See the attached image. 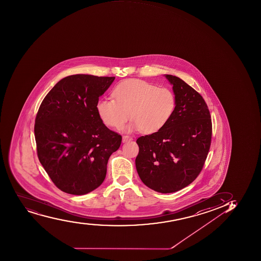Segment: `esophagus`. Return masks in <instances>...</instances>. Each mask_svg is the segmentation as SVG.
Listing matches in <instances>:
<instances>
[{
    "instance_id": "esophagus-1",
    "label": "esophagus",
    "mask_w": 261,
    "mask_h": 261,
    "mask_svg": "<svg viewBox=\"0 0 261 261\" xmlns=\"http://www.w3.org/2000/svg\"><path fill=\"white\" fill-rule=\"evenodd\" d=\"M132 137H130V136H127V135H124L122 136V142H127V141H131L132 140Z\"/></svg>"
}]
</instances>
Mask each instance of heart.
<instances>
[{"label":"heart","instance_id":"b5f03b06","mask_svg":"<svg viewBox=\"0 0 261 261\" xmlns=\"http://www.w3.org/2000/svg\"><path fill=\"white\" fill-rule=\"evenodd\" d=\"M113 99L101 98L96 109L103 124L120 129L133 121L126 131L140 129L144 134L158 132L168 124L175 109L176 98L169 88H158L145 81H125L112 92Z\"/></svg>","mask_w":261,"mask_h":261}]
</instances>
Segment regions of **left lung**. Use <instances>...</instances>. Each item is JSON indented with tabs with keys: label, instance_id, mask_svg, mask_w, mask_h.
Here are the masks:
<instances>
[{
	"label": "left lung",
	"instance_id": "8db88e82",
	"mask_svg": "<svg viewBox=\"0 0 261 261\" xmlns=\"http://www.w3.org/2000/svg\"><path fill=\"white\" fill-rule=\"evenodd\" d=\"M176 98L163 128L141 136L135 165L145 186L172 193L192 183L203 168L211 145L212 120L206 102L180 78L165 75Z\"/></svg>",
	"mask_w": 261,
	"mask_h": 261
}]
</instances>
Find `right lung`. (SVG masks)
I'll return each instance as SVG.
<instances>
[{
    "mask_svg": "<svg viewBox=\"0 0 261 261\" xmlns=\"http://www.w3.org/2000/svg\"><path fill=\"white\" fill-rule=\"evenodd\" d=\"M115 77L69 75L47 93L34 127L39 161L58 188L85 195L98 188L121 136L102 122L96 106Z\"/></svg>",
    "mask_w": 261,
    "mask_h": 261,
    "instance_id": "1",
    "label": "right lung"
}]
</instances>
